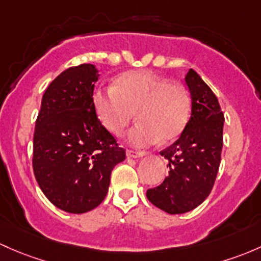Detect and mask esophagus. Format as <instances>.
<instances>
[{"label": "esophagus", "mask_w": 261, "mask_h": 261, "mask_svg": "<svg viewBox=\"0 0 261 261\" xmlns=\"http://www.w3.org/2000/svg\"><path fill=\"white\" fill-rule=\"evenodd\" d=\"M144 155H145L144 151H134V150H127V151H126V156H127V158L136 159V158H141V156Z\"/></svg>", "instance_id": "34e87169"}]
</instances>
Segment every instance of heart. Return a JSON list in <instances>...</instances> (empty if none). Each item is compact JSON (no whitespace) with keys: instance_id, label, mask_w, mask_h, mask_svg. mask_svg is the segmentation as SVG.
I'll list each match as a JSON object with an SVG mask.
<instances>
[{"instance_id":"1","label":"heart","mask_w":261,"mask_h":261,"mask_svg":"<svg viewBox=\"0 0 261 261\" xmlns=\"http://www.w3.org/2000/svg\"><path fill=\"white\" fill-rule=\"evenodd\" d=\"M92 101L98 119L114 135H121L136 114L139 122L131 128L127 140L139 147L179 136L191 109L185 87L169 84L150 71L122 73L114 87L96 90Z\"/></svg>"}]
</instances>
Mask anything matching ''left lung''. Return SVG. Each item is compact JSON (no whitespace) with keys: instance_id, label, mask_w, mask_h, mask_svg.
Wrapping results in <instances>:
<instances>
[{"instance_id":"1","label":"left lung","mask_w":261,"mask_h":261,"mask_svg":"<svg viewBox=\"0 0 261 261\" xmlns=\"http://www.w3.org/2000/svg\"><path fill=\"white\" fill-rule=\"evenodd\" d=\"M185 81L191 95V117L180 138L160 151L169 160V176L146 191L149 201L169 214L188 213L209 196L223 150L224 114L218 97L191 68Z\"/></svg>"}]
</instances>
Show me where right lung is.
<instances>
[{"label": "right lung", "mask_w": 261, "mask_h": 261, "mask_svg": "<svg viewBox=\"0 0 261 261\" xmlns=\"http://www.w3.org/2000/svg\"><path fill=\"white\" fill-rule=\"evenodd\" d=\"M98 71L82 64L60 73L41 101L32 166L38 186L59 209L84 214L109 191L111 171L125 149L101 125L92 95Z\"/></svg>", "instance_id": "1"}]
</instances>
